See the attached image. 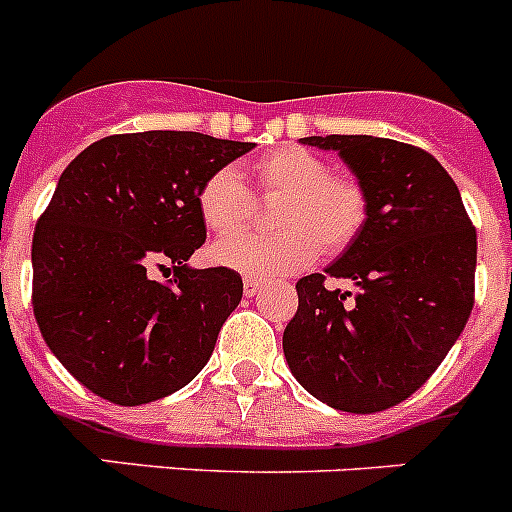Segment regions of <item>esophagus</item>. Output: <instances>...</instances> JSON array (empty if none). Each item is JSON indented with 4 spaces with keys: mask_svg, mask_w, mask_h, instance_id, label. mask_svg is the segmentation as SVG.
<instances>
[{
    "mask_svg": "<svg viewBox=\"0 0 512 512\" xmlns=\"http://www.w3.org/2000/svg\"><path fill=\"white\" fill-rule=\"evenodd\" d=\"M259 289H261L259 279H246V282H243V292H246V297L259 295Z\"/></svg>",
    "mask_w": 512,
    "mask_h": 512,
    "instance_id": "34e87169",
    "label": "esophagus"
}]
</instances>
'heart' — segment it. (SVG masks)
<instances>
[{"label": "heart", "mask_w": 512, "mask_h": 512, "mask_svg": "<svg viewBox=\"0 0 512 512\" xmlns=\"http://www.w3.org/2000/svg\"><path fill=\"white\" fill-rule=\"evenodd\" d=\"M253 192L261 200H277L271 210L269 235H230L251 223L256 200L233 166L212 171L197 194V207L207 228L230 235L215 243L212 261L266 279L305 269L320 253H341L359 238L369 217V197L356 179L333 174L318 153L300 146H279L251 164Z\"/></svg>", "instance_id": "obj_1"}]
</instances>
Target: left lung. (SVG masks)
<instances>
[{
	"label": "left lung",
	"instance_id": "obj_1",
	"mask_svg": "<svg viewBox=\"0 0 512 512\" xmlns=\"http://www.w3.org/2000/svg\"><path fill=\"white\" fill-rule=\"evenodd\" d=\"M302 140L341 153L366 189L369 217L325 274L297 282L284 356L320 402L379 413L420 390L467 325L477 230L449 171L423 148L374 135ZM328 276L357 289L328 288Z\"/></svg>",
	"mask_w": 512,
	"mask_h": 512
}]
</instances>
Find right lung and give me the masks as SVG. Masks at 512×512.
Masks as SVG:
<instances>
[{"label": "right lung", "mask_w": 512, "mask_h": 512, "mask_svg": "<svg viewBox=\"0 0 512 512\" xmlns=\"http://www.w3.org/2000/svg\"><path fill=\"white\" fill-rule=\"evenodd\" d=\"M251 148L146 130L107 135L63 169L35 225L33 310L48 348L94 395L143 405L207 364L243 279L187 266L207 238L197 194Z\"/></svg>", "instance_id": "1"}]
</instances>
